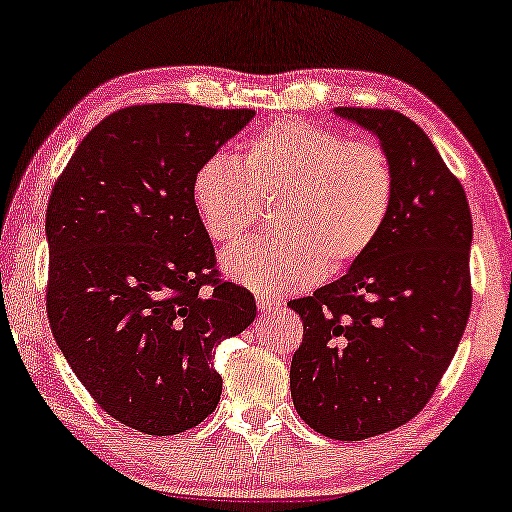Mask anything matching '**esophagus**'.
Returning <instances> with one entry per match:
<instances>
[{
  "label": "esophagus",
  "instance_id": "1",
  "mask_svg": "<svg viewBox=\"0 0 512 512\" xmlns=\"http://www.w3.org/2000/svg\"><path fill=\"white\" fill-rule=\"evenodd\" d=\"M257 307L262 312H271V310H278L280 307V300L278 298H273V296H264V294H259L257 296Z\"/></svg>",
  "mask_w": 512,
  "mask_h": 512
}]
</instances>
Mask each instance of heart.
I'll return each instance as SVG.
<instances>
[{"instance_id": "heart-1", "label": "heart", "mask_w": 512, "mask_h": 512, "mask_svg": "<svg viewBox=\"0 0 512 512\" xmlns=\"http://www.w3.org/2000/svg\"><path fill=\"white\" fill-rule=\"evenodd\" d=\"M191 196L214 243L239 241L275 202L269 237L223 257L225 271L264 294L314 285L369 253L396 202V168L385 145L337 129L278 120L243 143L239 166L223 154L202 161Z\"/></svg>"}]
</instances>
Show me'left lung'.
<instances>
[{
	"mask_svg": "<svg viewBox=\"0 0 512 512\" xmlns=\"http://www.w3.org/2000/svg\"><path fill=\"white\" fill-rule=\"evenodd\" d=\"M392 154L394 212L351 271L289 300L303 321L294 408L342 442L394 431L431 401L472 312L467 193L417 123L394 109L337 107Z\"/></svg>",
	"mask_w": 512,
	"mask_h": 512,
	"instance_id": "8db88e82",
	"label": "left lung"
}]
</instances>
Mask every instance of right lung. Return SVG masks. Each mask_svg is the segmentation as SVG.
I'll use <instances>...</instances> for the list:
<instances>
[{"label": "right lung", "instance_id": "right-lung-1", "mask_svg": "<svg viewBox=\"0 0 512 512\" xmlns=\"http://www.w3.org/2000/svg\"><path fill=\"white\" fill-rule=\"evenodd\" d=\"M253 109L132 104L97 123L45 214L47 319L93 401L145 435L198 426L221 401L214 348L255 321L223 280L191 196L202 161Z\"/></svg>", "mask_w": 512, "mask_h": 512}]
</instances>
